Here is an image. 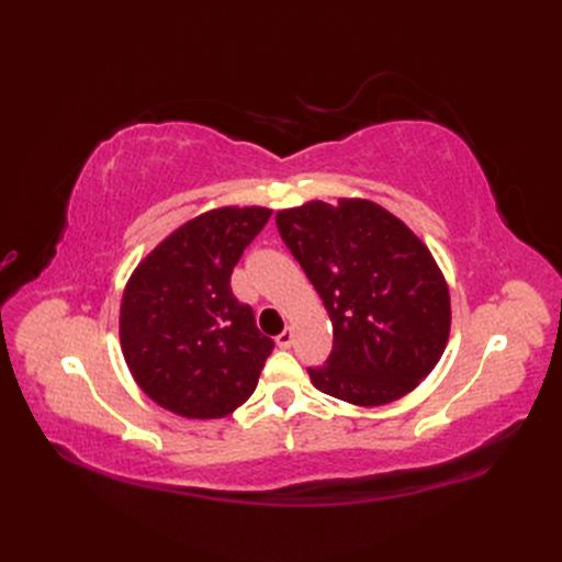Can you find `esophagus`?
<instances>
[{
  "instance_id": "34e87169",
  "label": "esophagus",
  "mask_w": 562,
  "mask_h": 562,
  "mask_svg": "<svg viewBox=\"0 0 562 562\" xmlns=\"http://www.w3.org/2000/svg\"><path fill=\"white\" fill-rule=\"evenodd\" d=\"M277 345H279L281 349H291V345H293V330L285 328V330L277 337Z\"/></svg>"
}]
</instances>
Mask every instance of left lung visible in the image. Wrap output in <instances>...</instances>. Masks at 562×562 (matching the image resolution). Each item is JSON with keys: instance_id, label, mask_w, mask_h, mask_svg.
Masks as SVG:
<instances>
[{"instance_id": "1", "label": "left lung", "mask_w": 562, "mask_h": 562, "mask_svg": "<svg viewBox=\"0 0 562 562\" xmlns=\"http://www.w3.org/2000/svg\"><path fill=\"white\" fill-rule=\"evenodd\" d=\"M283 244L333 321V351L307 368L323 394L353 405L405 396L443 356L450 293L429 248L366 199L277 213Z\"/></svg>"}]
</instances>
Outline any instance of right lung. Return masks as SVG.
Wrapping results in <instances>:
<instances>
[{
	"label": "right lung",
	"instance_id": "add662e5",
	"mask_svg": "<svg viewBox=\"0 0 562 562\" xmlns=\"http://www.w3.org/2000/svg\"><path fill=\"white\" fill-rule=\"evenodd\" d=\"M271 211L217 209L184 223L126 283L119 337L145 394L190 419H217L258 386L274 339L232 293V271Z\"/></svg>",
	"mask_w": 562,
	"mask_h": 562
}]
</instances>
